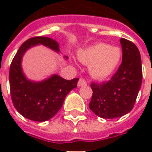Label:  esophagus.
I'll return each mask as SVG.
<instances>
[{"label": "esophagus", "mask_w": 152, "mask_h": 152, "mask_svg": "<svg viewBox=\"0 0 152 152\" xmlns=\"http://www.w3.org/2000/svg\"><path fill=\"white\" fill-rule=\"evenodd\" d=\"M87 85V82L85 81V79H83V78L79 79V82H78V86H79V87L85 86V85Z\"/></svg>", "instance_id": "obj_1"}]
</instances>
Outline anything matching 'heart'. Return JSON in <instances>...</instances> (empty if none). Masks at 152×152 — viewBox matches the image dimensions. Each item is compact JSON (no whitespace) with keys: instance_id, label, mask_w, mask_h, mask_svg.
<instances>
[{"instance_id":"obj_1","label":"heart","mask_w":152,"mask_h":152,"mask_svg":"<svg viewBox=\"0 0 152 152\" xmlns=\"http://www.w3.org/2000/svg\"><path fill=\"white\" fill-rule=\"evenodd\" d=\"M78 58L86 65H90L91 76L97 79H106L116 71L122 59V50L118 46L106 43H96L82 49Z\"/></svg>"}]
</instances>
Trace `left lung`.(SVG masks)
Listing matches in <instances>:
<instances>
[{"instance_id":"obj_1","label":"left lung","mask_w":152,"mask_h":152,"mask_svg":"<svg viewBox=\"0 0 152 152\" xmlns=\"http://www.w3.org/2000/svg\"><path fill=\"white\" fill-rule=\"evenodd\" d=\"M122 63L107 82L91 83L90 109L102 118L123 117L131 111L142 83L140 54L133 42L122 38Z\"/></svg>"}]
</instances>
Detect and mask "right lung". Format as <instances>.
<instances>
[{"label": "right lung", "instance_id": "right-lung-1", "mask_svg": "<svg viewBox=\"0 0 152 152\" xmlns=\"http://www.w3.org/2000/svg\"><path fill=\"white\" fill-rule=\"evenodd\" d=\"M39 44L59 51V44L53 39L44 36L28 39L21 45L12 59L9 83L12 101L17 111L28 119L44 122L57 113L67 94L77 87L79 79L67 80L56 74L40 82L26 79L21 67L23 56L28 49Z\"/></svg>", "mask_w": 152, "mask_h": 152}]
</instances>
